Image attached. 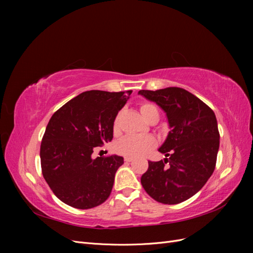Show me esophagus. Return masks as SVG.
I'll list each match as a JSON object with an SVG mask.
<instances>
[{"instance_id":"esophagus-1","label":"esophagus","mask_w":253,"mask_h":253,"mask_svg":"<svg viewBox=\"0 0 253 253\" xmlns=\"http://www.w3.org/2000/svg\"><path fill=\"white\" fill-rule=\"evenodd\" d=\"M125 162L126 163H131V162H133V158L132 157H125Z\"/></svg>"}]
</instances>
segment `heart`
I'll use <instances>...</instances> for the list:
<instances>
[{"label":"heart","mask_w":253,"mask_h":253,"mask_svg":"<svg viewBox=\"0 0 253 253\" xmlns=\"http://www.w3.org/2000/svg\"><path fill=\"white\" fill-rule=\"evenodd\" d=\"M140 113L147 121L154 116L159 117L157 109L150 103H142L140 105ZM119 118L120 113H118L113 122L114 133H117L119 129ZM155 145L156 139L152 136H126L116 143L115 150L118 154L126 157H140L149 153Z\"/></svg>","instance_id":"obj_1"}]
</instances>
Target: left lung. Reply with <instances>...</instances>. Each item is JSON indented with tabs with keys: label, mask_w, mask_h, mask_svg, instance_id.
I'll return each mask as SVG.
<instances>
[{
	"label": "left lung",
	"mask_w": 253,
	"mask_h": 253,
	"mask_svg": "<svg viewBox=\"0 0 253 253\" xmlns=\"http://www.w3.org/2000/svg\"><path fill=\"white\" fill-rule=\"evenodd\" d=\"M138 94L166 113L170 127L158 149L166 158L149 162L141 185L158 203L185 202L205 186L215 169L219 148L215 114L201 99L180 87L141 89Z\"/></svg>",
	"instance_id": "obj_1"
}]
</instances>
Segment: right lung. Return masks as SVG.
I'll return each instance as SVG.
<instances>
[{"label":"right lung","instance_id":"1","mask_svg":"<svg viewBox=\"0 0 253 253\" xmlns=\"http://www.w3.org/2000/svg\"><path fill=\"white\" fill-rule=\"evenodd\" d=\"M132 90H87L52 115L40 148L42 174L64 204L90 209L110 196L124 157L91 158L94 148L113 139V122Z\"/></svg>","mask_w":253,"mask_h":253}]
</instances>
